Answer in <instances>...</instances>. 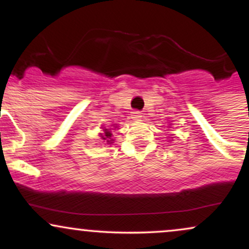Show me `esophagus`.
Masks as SVG:
<instances>
[{
  "instance_id": "34e87169",
  "label": "esophagus",
  "mask_w": 249,
  "mask_h": 249,
  "mask_svg": "<svg viewBox=\"0 0 249 249\" xmlns=\"http://www.w3.org/2000/svg\"><path fill=\"white\" fill-rule=\"evenodd\" d=\"M132 118H133V121L141 122L142 118V112H139V111H133V112H132Z\"/></svg>"
}]
</instances>
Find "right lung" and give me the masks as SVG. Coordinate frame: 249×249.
<instances>
[{
  "mask_svg": "<svg viewBox=\"0 0 249 249\" xmlns=\"http://www.w3.org/2000/svg\"><path fill=\"white\" fill-rule=\"evenodd\" d=\"M115 128H117V126H115ZM112 136L113 134L111 132V128H103V133H99V137H101L102 141H104L107 145H111L115 142Z\"/></svg>",
  "mask_w": 249,
  "mask_h": 249,
  "instance_id": "right-lung-1",
  "label": "right lung"
}]
</instances>
